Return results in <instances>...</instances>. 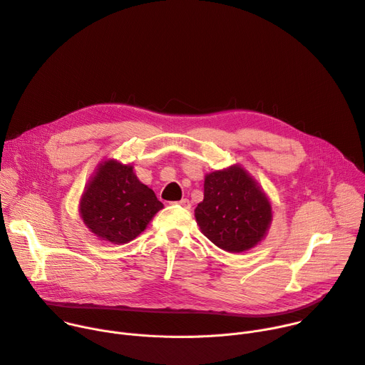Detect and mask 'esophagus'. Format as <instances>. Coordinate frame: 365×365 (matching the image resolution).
Returning a JSON list of instances; mask_svg holds the SVG:
<instances>
[{
  "label": "esophagus",
  "mask_w": 365,
  "mask_h": 365,
  "mask_svg": "<svg viewBox=\"0 0 365 365\" xmlns=\"http://www.w3.org/2000/svg\"><path fill=\"white\" fill-rule=\"evenodd\" d=\"M175 205H178V206H181V207H184V209H190V207H191V203H190L188 199H182V200L177 202Z\"/></svg>",
  "instance_id": "obj_1"
}]
</instances>
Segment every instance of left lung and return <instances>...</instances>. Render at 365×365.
Instances as JSON below:
<instances>
[{"label": "left lung", "instance_id": "1", "mask_svg": "<svg viewBox=\"0 0 365 365\" xmlns=\"http://www.w3.org/2000/svg\"><path fill=\"white\" fill-rule=\"evenodd\" d=\"M194 212L202 232L230 253L255 247L272 220L264 192L240 166L206 175L205 199Z\"/></svg>", "mask_w": 365, "mask_h": 365}]
</instances>
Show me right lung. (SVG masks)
<instances>
[{
  "label": "right lung",
  "mask_w": 365,
  "mask_h": 365,
  "mask_svg": "<svg viewBox=\"0 0 365 365\" xmlns=\"http://www.w3.org/2000/svg\"><path fill=\"white\" fill-rule=\"evenodd\" d=\"M162 207L153 190L137 180L131 165L108 160L83 194L80 213L96 237L125 244L143 232Z\"/></svg>",
  "instance_id": "obj_1"
}]
</instances>
